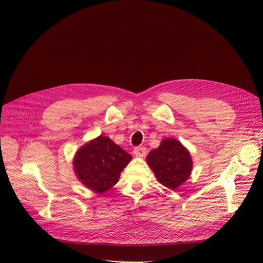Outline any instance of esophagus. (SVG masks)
<instances>
[{
	"label": "esophagus",
	"instance_id": "34e87169",
	"mask_svg": "<svg viewBox=\"0 0 263 263\" xmlns=\"http://www.w3.org/2000/svg\"><path fill=\"white\" fill-rule=\"evenodd\" d=\"M133 154L136 157H144L146 154V148L144 146H136L133 149Z\"/></svg>",
	"mask_w": 263,
	"mask_h": 263
}]
</instances>
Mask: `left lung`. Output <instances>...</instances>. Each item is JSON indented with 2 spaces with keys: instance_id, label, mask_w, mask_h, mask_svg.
<instances>
[{
  "instance_id": "8db88e82",
  "label": "left lung",
  "mask_w": 263,
  "mask_h": 263,
  "mask_svg": "<svg viewBox=\"0 0 263 263\" xmlns=\"http://www.w3.org/2000/svg\"><path fill=\"white\" fill-rule=\"evenodd\" d=\"M146 162L157 180L173 191L189 179L193 171L189 149L175 138L163 139L157 148L148 153Z\"/></svg>"
}]
</instances>
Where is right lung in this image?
Returning <instances> with one entry per match:
<instances>
[{
  "mask_svg": "<svg viewBox=\"0 0 263 263\" xmlns=\"http://www.w3.org/2000/svg\"><path fill=\"white\" fill-rule=\"evenodd\" d=\"M132 156L109 137L100 135L84 144L73 158L78 179L89 190L104 194L115 186Z\"/></svg>",
  "mask_w": 263,
  "mask_h": 263,
  "instance_id": "add662e5",
  "label": "right lung"
}]
</instances>
